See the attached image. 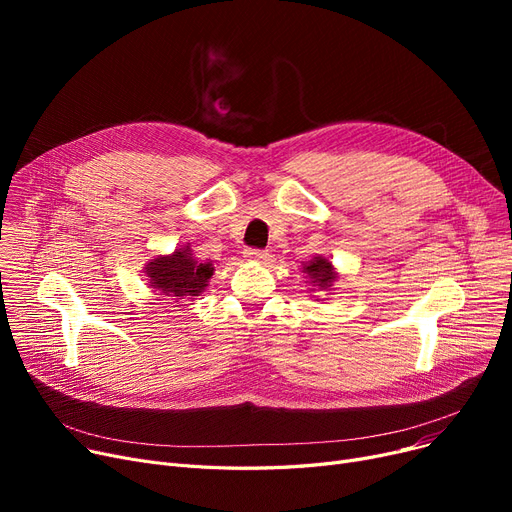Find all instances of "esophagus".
<instances>
[{"label": "esophagus", "mask_w": 512, "mask_h": 512, "mask_svg": "<svg viewBox=\"0 0 512 512\" xmlns=\"http://www.w3.org/2000/svg\"><path fill=\"white\" fill-rule=\"evenodd\" d=\"M245 259L249 261H257V263H270L272 255L267 251H259V249H247L245 251Z\"/></svg>", "instance_id": "esophagus-1"}]
</instances>
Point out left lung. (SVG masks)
Returning a JSON list of instances; mask_svg holds the SVG:
<instances>
[{
  "instance_id": "left-lung-1",
  "label": "left lung",
  "mask_w": 512,
  "mask_h": 512,
  "mask_svg": "<svg viewBox=\"0 0 512 512\" xmlns=\"http://www.w3.org/2000/svg\"><path fill=\"white\" fill-rule=\"evenodd\" d=\"M303 274L309 280V290H332L334 282L338 280L336 267L324 255H315L311 261L303 263Z\"/></svg>"
}]
</instances>
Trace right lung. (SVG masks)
Returning <instances> with one entry per match:
<instances>
[{
  "label": "right lung",
  "mask_w": 512,
  "mask_h": 512,
  "mask_svg": "<svg viewBox=\"0 0 512 512\" xmlns=\"http://www.w3.org/2000/svg\"><path fill=\"white\" fill-rule=\"evenodd\" d=\"M143 272L149 280V288L168 297L166 301L180 303L188 297H199L215 270L211 261L201 263L186 242L170 255H155L149 259Z\"/></svg>",
  "instance_id": "1"
}]
</instances>
